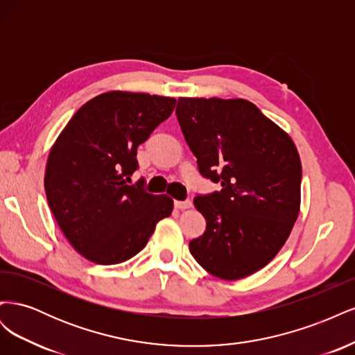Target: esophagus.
Instances as JSON below:
<instances>
[{
  "instance_id": "esophagus-1",
  "label": "esophagus",
  "mask_w": 355,
  "mask_h": 355,
  "mask_svg": "<svg viewBox=\"0 0 355 355\" xmlns=\"http://www.w3.org/2000/svg\"><path fill=\"white\" fill-rule=\"evenodd\" d=\"M191 206H192V202H191L189 200H184V201L176 200V201H175V207H176V209H179V210H185V209H189Z\"/></svg>"
}]
</instances>
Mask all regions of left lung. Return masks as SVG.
Returning a JSON list of instances; mask_svg holds the SVG:
<instances>
[{
    "instance_id": "8db88e82",
    "label": "left lung",
    "mask_w": 355,
    "mask_h": 355,
    "mask_svg": "<svg viewBox=\"0 0 355 355\" xmlns=\"http://www.w3.org/2000/svg\"><path fill=\"white\" fill-rule=\"evenodd\" d=\"M176 116L200 175L222 187L194 198L207 225L189 241L191 254L223 280L259 271L299 214L302 166L295 144L244 99L179 98Z\"/></svg>"
}]
</instances>
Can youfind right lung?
Masks as SVG:
<instances>
[{
  "instance_id": "add662e5",
  "label": "right lung",
  "mask_w": 355,
  "mask_h": 355,
  "mask_svg": "<svg viewBox=\"0 0 355 355\" xmlns=\"http://www.w3.org/2000/svg\"><path fill=\"white\" fill-rule=\"evenodd\" d=\"M176 99L110 92L73 114L53 145L46 196L62 232L85 259L114 265L141 252L173 200L144 189L137 146L170 116Z\"/></svg>"
}]
</instances>
